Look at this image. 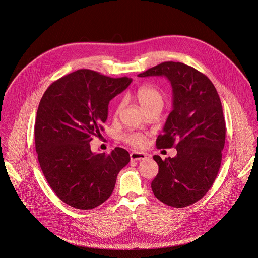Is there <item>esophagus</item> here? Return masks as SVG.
Masks as SVG:
<instances>
[{
    "instance_id": "obj_1",
    "label": "esophagus",
    "mask_w": 258,
    "mask_h": 258,
    "mask_svg": "<svg viewBox=\"0 0 258 258\" xmlns=\"http://www.w3.org/2000/svg\"><path fill=\"white\" fill-rule=\"evenodd\" d=\"M147 158V154L143 152H132L131 153V159L132 160H142Z\"/></svg>"
}]
</instances>
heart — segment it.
Returning a JSON list of instances; mask_svg holds the SVG:
<instances>
[{
    "label": "heart",
    "instance_id": "obj_1",
    "mask_svg": "<svg viewBox=\"0 0 258 258\" xmlns=\"http://www.w3.org/2000/svg\"><path fill=\"white\" fill-rule=\"evenodd\" d=\"M136 99L142 106L145 112L153 109H162L164 105L163 93L156 87L151 85H143L140 87L136 92ZM123 101H119L115 108V114H117L123 107ZM124 143L134 147H143L145 144L147 136L141 132H131L126 133L121 137Z\"/></svg>",
    "mask_w": 258,
    "mask_h": 258
}]
</instances>
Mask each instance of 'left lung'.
Segmentation results:
<instances>
[{"label": "left lung", "mask_w": 258, "mask_h": 258, "mask_svg": "<svg viewBox=\"0 0 258 258\" xmlns=\"http://www.w3.org/2000/svg\"><path fill=\"white\" fill-rule=\"evenodd\" d=\"M139 76H165L173 91V110L156 146H174L177 155L153 156L159 169L152 192L174 208L190 206L207 194L221 167L226 121L219 94L205 74L181 62H162Z\"/></svg>", "instance_id": "left-lung-1"}]
</instances>
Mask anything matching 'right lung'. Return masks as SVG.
<instances>
[{
	"mask_svg": "<svg viewBox=\"0 0 258 258\" xmlns=\"http://www.w3.org/2000/svg\"><path fill=\"white\" fill-rule=\"evenodd\" d=\"M80 69L54 81L37 109L34 140L43 175L58 198L80 210L94 209L112 195L116 176L131 160L120 147L93 153L90 142L104 131L110 101L131 84Z\"/></svg>",
	"mask_w": 258,
	"mask_h": 258,
	"instance_id": "add662e5",
	"label": "right lung"
}]
</instances>
